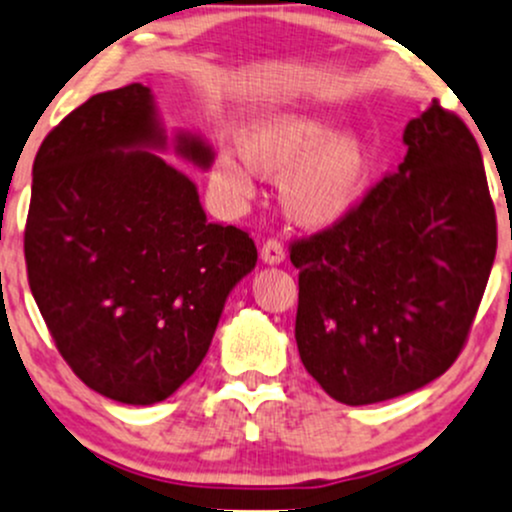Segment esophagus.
<instances>
[{"label": "esophagus", "mask_w": 512, "mask_h": 512, "mask_svg": "<svg viewBox=\"0 0 512 512\" xmlns=\"http://www.w3.org/2000/svg\"><path fill=\"white\" fill-rule=\"evenodd\" d=\"M260 257L265 265H282L286 252H284V245L279 243V240H267L265 245H262L260 250Z\"/></svg>", "instance_id": "esophagus-1"}]
</instances>
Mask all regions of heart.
Returning <instances> with one entry per match:
<instances>
[{
    "mask_svg": "<svg viewBox=\"0 0 512 512\" xmlns=\"http://www.w3.org/2000/svg\"><path fill=\"white\" fill-rule=\"evenodd\" d=\"M240 160L221 153L211 179L230 199L255 194V172L279 177V204L294 226H338L364 199L374 153L364 136L342 131L323 114H272L250 123L238 140Z\"/></svg>",
    "mask_w": 512,
    "mask_h": 512,
    "instance_id": "b5f03b06",
    "label": "heart"
}]
</instances>
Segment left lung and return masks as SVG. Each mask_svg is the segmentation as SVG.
I'll use <instances>...</instances> for the list:
<instances>
[{"mask_svg":"<svg viewBox=\"0 0 512 512\" xmlns=\"http://www.w3.org/2000/svg\"><path fill=\"white\" fill-rule=\"evenodd\" d=\"M398 172L345 221L291 245L296 345L328 396L369 406L452 367L496 260L484 160L437 101L411 119Z\"/></svg>","mask_w":512,"mask_h":512,"instance_id":"1","label":"left lung"}]
</instances>
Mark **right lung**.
Returning <instances> with one entry per match:
<instances>
[{
	"instance_id": "1",
	"label": "right lung",
	"mask_w": 512,
	"mask_h": 512,
	"mask_svg": "<svg viewBox=\"0 0 512 512\" xmlns=\"http://www.w3.org/2000/svg\"><path fill=\"white\" fill-rule=\"evenodd\" d=\"M204 136L167 138L150 87L94 94L33 162L28 286L60 355L89 389L128 406L170 398L196 372L228 294L257 265L252 238L206 221L189 174Z\"/></svg>"
}]
</instances>
